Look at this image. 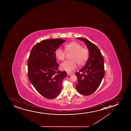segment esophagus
<instances>
[{"label": "esophagus", "mask_w": 131, "mask_h": 131, "mask_svg": "<svg viewBox=\"0 0 131 131\" xmlns=\"http://www.w3.org/2000/svg\"><path fill=\"white\" fill-rule=\"evenodd\" d=\"M67 75H72V74L70 73H68H68H67Z\"/></svg>", "instance_id": "34e87169"}]
</instances>
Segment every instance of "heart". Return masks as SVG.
<instances>
[{"label":"heart","mask_w":131,"mask_h":131,"mask_svg":"<svg viewBox=\"0 0 131 131\" xmlns=\"http://www.w3.org/2000/svg\"><path fill=\"white\" fill-rule=\"evenodd\" d=\"M65 50L67 52H72L70 57L71 60H66L60 65L61 69L67 72H71L77 68V63L82 66L86 63L89 58V50L85 47H82L80 43L76 41H72L65 44ZM66 52L60 47H58L55 51L56 57L59 60L64 59Z\"/></svg>","instance_id":"obj_1"}]
</instances>
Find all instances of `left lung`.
I'll return each instance as SVG.
<instances>
[{"instance_id":"1","label":"left lung","mask_w":131,"mask_h":131,"mask_svg":"<svg viewBox=\"0 0 131 131\" xmlns=\"http://www.w3.org/2000/svg\"><path fill=\"white\" fill-rule=\"evenodd\" d=\"M77 38L85 43L90 54L84 66L75 73L78 81L75 87L79 93L88 96L97 90L104 77V58L96 45L85 38Z\"/></svg>"}]
</instances>
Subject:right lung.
<instances>
[{
    "label": "right lung",
    "mask_w": 131,
    "mask_h": 131,
    "mask_svg": "<svg viewBox=\"0 0 131 131\" xmlns=\"http://www.w3.org/2000/svg\"><path fill=\"white\" fill-rule=\"evenodd\" d=\"M66 41L64 40H44L34 46L28 60V76L29 81L39 93L51 99L59 94L66 71L58 70L55 56L56 49Z\"/></svg>",
    "instance_id": "add662e5"
}]
</instances>
